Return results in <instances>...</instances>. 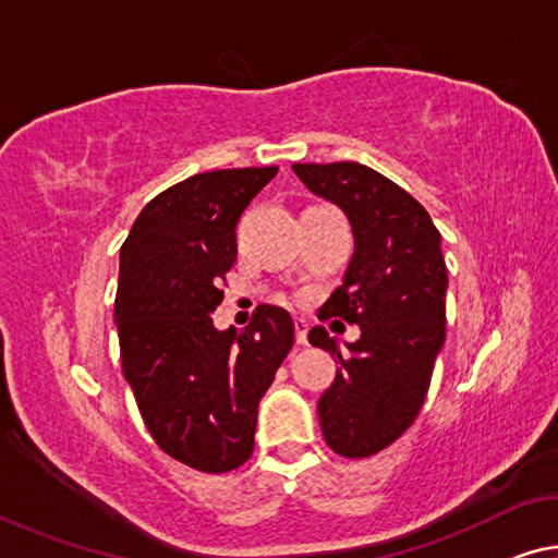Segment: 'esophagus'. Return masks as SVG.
Masks as SVG:
<instances>
[{"label":"esophagus","mask_w":558,"mask_h":558,"mask_svg":"<svg viewBox=\"0 0 558 558\" xmlns=\"http://www.w3.org/2000/svg\"><path fill=\"white\" fill-rule=\"evenodd\" d=\"M307 330H311V327H307L303 317L295 320V340H298V344H307Z\"/></svg>","instance_id":"1"}]
</instances>
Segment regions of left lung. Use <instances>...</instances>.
<instances>
[{
	"label": "left lung",
	"mask_w": 558,
	"mask_h": 558,
	"mask_svg": "<svg viewBox=\"0 0 558 558\" xmlns=\"http://www.w3.org/2000/svg\"><path fill=\"white\" fill-rule=\"evenodd\" d=\"M293 171L317 196L338 203L355 233L348 272L320 320L360 325V340L348 344L350 355L323 325L307 340L340 362L317 402L327 447L348 459L373 457L417 420L445 344L441 235L420 201L373 168L338 161L293 163Z\"/></svg>",
	"instance_id": "8db88e82"
}]
</instances>
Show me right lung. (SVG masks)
<instances>
[{
  "mask_svg": "<svg viewBox=\"0 0 558 558\" xmlns=\"http://www.w3.org/2000/svg\"><path fill=\"white\" fill-rule=\"evenodd\" d=\"M278 166L196 173L146 203L121 245V369L156 445L191 470L223 474L253 454L258 402L295 340L293 317L258 305L218 332L235 226Z\"/></svg>",
  "mask_w": 558,
  "mask_h": 558,
  "instance_id": "right-lung-1",
  "label": "right lung"
}]
</instances>
